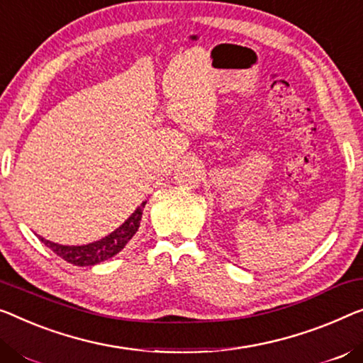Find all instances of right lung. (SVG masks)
<instances>
[{
  "label": "right lung",
  "mask_w": 363,
  "mask_h": 363,
  "mask_svg": "<svg viewBox=\"0 0 363 363\" xmlns=\"http://www.w3.org/2000/svg\"><path fill=\"white\" fill-rule=\"evenodd\" d=\"M145 205H147V202H142V205L137 207V210H135L118 228L113 230L112 233L104 236L102 240L88 242V245L63 246L58 245V242L48 241L42 236H39V240L47 247H50L57 256H60L67 262L73 264V266H96V264L104 262L107 259H111L116 256V254L121 252L123 247H125L127 242L132 240L140 228V221H142Z\"/></svg>",
  "instance_id": "add662e5"
}]
</instances>
